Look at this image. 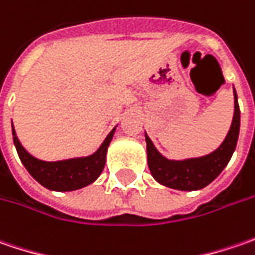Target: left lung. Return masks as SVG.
Wrapping results in <instances>:
<instances>
[{
	"label": "left lung",
	"instance_id": "8db88e82",
	"mask_svg": "<svg viewBox=\"0 0 255 255\" xmlns=\"http://www.w3.org/2000/svg\"><path fill=\"white\" fill-rule=\"evenodd\" d=\"M240 132V107L237 94L234 90V117L227 137L218 148L201 158H191L185 161H170L161 157L160 152L154 148L151 139L145 135L147 141V157L148 168L152 177L170 188L193 191L200 190L214 181L220 172L226 168L237 145Z\"/></svg>",
	"mask_w": 255,
	"mask_h": 255
}]
</instances>
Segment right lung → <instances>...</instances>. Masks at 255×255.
I'll list each match as a JSON object with an SVG mask.
<instances>
[{"label": "right lung", "instance_id": "add662e5", "mask_svg": "<svg viewBox=\"0 0 255 255\" xmlns=\"http://www.w3.org/2000/svg\"><path fill=\"white\" fill-rule=\"evenodd\" d=\"M113 135H114V129L108 134V137L103 142L100 149L90 157L58 161V162H45V161L37 160L28 154L24 147L19 144L12 127L14 144L24 167L41 185L54 191H72L94 183L104 170L107 148L111 142Z\"/></svg>", "mask_w": 255, "mask_h": 255}]
</instances>
